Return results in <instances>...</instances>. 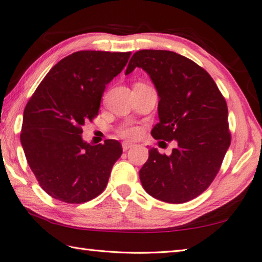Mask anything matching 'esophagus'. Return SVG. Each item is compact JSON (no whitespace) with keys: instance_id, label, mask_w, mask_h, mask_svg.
<instances>
[{"instance_id":"34e87169","label":"esophagus","mask_w":262,"mask_h":262,"mask_svg":"<svg viewBox=\"0 0 262 262\" xmlns=\"http://www.w3.org/2000/svg\"><path fill=\"white\" fill-rule=\"evenodd\" d=\"M133 143H130V142H122V149H123V151H126V150H128L129 148H132L133 147Z\"/></svg>"}]
</instances>
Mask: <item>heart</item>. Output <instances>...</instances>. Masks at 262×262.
Here are the masks:
<instances>
[{
  "label": "heart",
  "instance_id": "heart-1",
  "mask_svg": "<svg viewBox=\"0 0 262 262\" xmlns=\"http://www.w3.org/2000/svg\"><path fill=\"white\" fill-rule=\"evenodd\" d=\"M120 135L123 137H129V139H134L140 134V129L137 127H122L120 130Z\"/></svg>",
  "mask_w": 262,
  "mask_h": 262
}]
</instances>
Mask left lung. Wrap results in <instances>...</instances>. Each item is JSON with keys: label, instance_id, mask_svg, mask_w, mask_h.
<instances>
[{"label": "left lung", "instance_id": "1", "mask_svg": "<svg viewBox=\"0 0 262 262\" xmlns=\"http://www.w3.org/2000/svg\"><path fill=\"white\" fill-rule=\"evenodd\" d=\"M135 68L149 75L159 97V122L151 135L178 143L170 156L149 150L140 170L142 186L164 202L193 200L215 179L231 143L227 101L205 69L174 52H136L126 75Z\"/></svg>", "mask_w": 262, "mask_h": 262}]
</instances>
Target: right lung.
I'll list each match as a JSON object with an SVG mask.
<instances>
[{
    "label": "right lung",
    "mask_w": 262,
    "mask_h": 262,
    "mask_svg": "<svg viewBox=\"0 0 262 262\" xmlns=\"http://www.w3.org/2000/svg\"><path fill=\"white\" fill-rule=\"evenodd\" d=\"M132 53L79 51L57 62L25 106L20 143L39 185L67 203L90 201L103 192L120 158L118 141L91 145L82 127L98 115L105 88Z\"/></svg>",
    "instance_id": "obj_1"
}]
</instances>
